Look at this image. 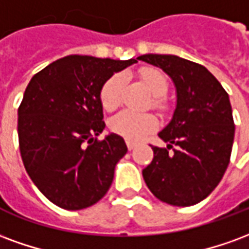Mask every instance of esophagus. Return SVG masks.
Segmentation results:
<instances>
[{"label": "esophagus", "mask_w": 249, "mask_h": 249, "mask_svg": "<svg viewBox=\"0 0 249 249\" xmlns=\"http://www.w3.org/2000/svg\"><path fill=\"white\" fill-rule=\"evenodd\" d=\"M126 146H128V149L129 151H133L136 148V144L135 142H132V141H126Z\"/></svg>", "instance_id": "obj_1"}]
</instances>
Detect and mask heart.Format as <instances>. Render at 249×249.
I'll return each mask as SVG.
<instances>
[{
    "label": "heart",
    "instance_id": "heart-1",
    "mask_svg": "<svg viewBox=\"0 0 249 249\" xmlns=\"http://www.w3.org/2000/svg\"><path fill=\"white\" fill-rule=\"evenodd\" d=\"M140 78L153 94L152 107L165 112L168 103L164 94L168 90V80L165 74L155 68H144L140 71ZM124 76L116 73L104 82L100 90V101L105 110H113L121 103V92L124 88ZM110 130L125 140L141 141L157 128V119L152 113H137L130 110H123L110 119Z\"/></svg>",
    "mask_w": 249,
    "mask_h": 249
}]
</instances>
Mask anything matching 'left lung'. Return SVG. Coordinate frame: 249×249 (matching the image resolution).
Segmentation results:
<instances>
[{
  "instance_id": "1",
  "label": "left lung",
  "mask_w": 249,
  "mask_h": 249,
  "mask_svg": "<svg viewBox=\"0 0 249 249\" xmlns=\"http://www.w3.org/2000/svg\"><path fill=\"white\" fill-rule=\"evenodd\" d=\"M139 60L161 68L178 92L172 121L159 133L167 148L152 146L153 160L142 178L164 203L195 205L217 187L230 164L235 124L228 93L196 62L172 54H144Z\"/></svg>"
}]
</instances>
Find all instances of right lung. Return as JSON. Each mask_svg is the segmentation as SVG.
Returning <instances> with one entry per match:
<instances>
[{
    "label": "right lung",
    "instance_id": "1",
    "mask_svg": "<svg viewBox=\"0 0 249 249\" xmlns=\"http://www.w3.org/2000/svg\"><path fill=\"white\" fill-rule=\"evenodd\" d=\"M137 62L66 56L32 77L18 108V144L26 172L41 193L68 211L105 196L114 167L128 152L105 128L100 90L114 71Z\"/></svg>",
    "mask_w": 249,
    "mask_h": 249
}]
</instances>
